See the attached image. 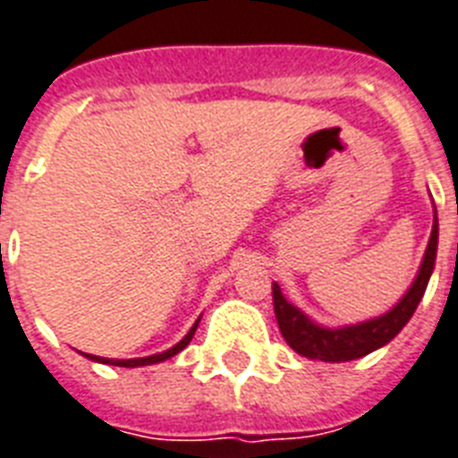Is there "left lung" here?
Returning a JSON list of instances; mask_svg holds the SVG:
<instances>
[{
	"label": "left lung",
	"mask_w": 458,
	"mask_h": 458,
	"mask_svg": "<svg viewBox=\"0 0 458 458\" xmlns=\"http://www.w3.org/2000/svg\"><path fill=\"white\" fill-rule=\"evenodd\" d=\"M435 254H437V216H435L433 233H430L421 270L416 275L410 292L404 293V299L390 313L369 319V322H362V325L344 327V329H325V327L313 325L299 308H293L282 296V289L275 282L273 303L282 336L299 355L310 360H322V362H348V360L369 355L371 351H377L388 341H393L400 334V329L410 322L419 301L423 299V292L428 287L430 273H433L435 266Z\"/></svg>",
	"instance_id": "8db88e82"
}]
</instances>
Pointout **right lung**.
Segmentation results:
<instances>
[{"label": "right lung", "mask_w": 458, "mask_h": 458, "mask_svg": "<svg viewBox=\"0 0 458 458\" xmlns=\"http://www.w3.org/2000/svg\"><path fill=\"white\" fill-rule=\"evenodd\" d=\"M197 325H199V322H195V325H192V329L188 334H185L183 341H178V344L174 345V348H169V351H166V352H159V355H150V358H140V360H107V358H96V355H87V358L96 360V362H103V364H114V367H145V364L162 362V360L171 358V355H176L178 351H183L185 345L191 344L192 336H195Z\"/></svg>", "instance_id": "add662e5"}]
</instances>
